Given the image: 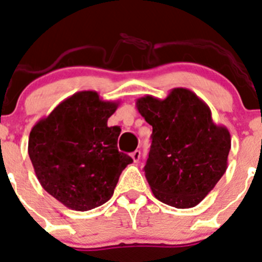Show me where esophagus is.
<instances>
[{
    "instance_id": "1",
    "label": "esophagus",
    "mask_w": 262,
    "mask_h": 262,
    "mask_svg": "<svg viewBox=\"0 0 262 262\" xmlns=\"http://www.w3.org/2000/svg\"><path fill=\"white\" fill-rule=\"evenodd\" d=\"M132 159H133L134 163H137V161H139V159H141V151L139 150H136L132 152Z\"/></svg>"
}]
</instances>
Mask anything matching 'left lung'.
<instances>
[{
  "mask_svg": "<svg viewBox=\"0 0 262 262\" xmlns=\"http://www.w3.org/2000/svg\"><path fill=\"white\" fill-rule=\"evenodd\" d=\"M136 106L152 126L143 170L154 196L176 208H192L226 172L230 133L213 123L208 104L185 88L172 89L165 99L145 95Z\"/></svg>",
  "mask_w": 262,
  "mask_h": 262,
  "instance_id": "8db88e82",
  "label": "left lung"
}]
</instances>
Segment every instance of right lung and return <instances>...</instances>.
Here are the masks:
<instances>
[{
	"label": "right lung",
	"mask_w": 262,
	"mask_h": 262,
	"mask_svg": "<svg viewBox=\"0 0 262 262\" xmlns=\"http://www.w3.org/2000/svg\"><path fill=\"white\" fill-rule=\"evenodd\" d=\"M119 102L94 90L77 92L38 120L28 155L41 186L73 211H90L111 199L120 174L133 159L117 150L119 126L108 117Z\"/></svg>",
	"instance_id": "right-lung-1"
}]
</instances>
